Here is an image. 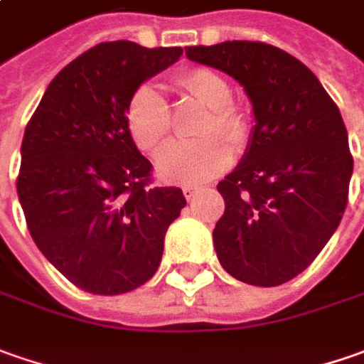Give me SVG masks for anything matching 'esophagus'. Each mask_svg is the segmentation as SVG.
I'll return each mask as SVG.
<instances>
[{
    "mask_svg": "<svg viewBox=\"0 0 364 364\" xmlns=\"http://www.w3.org/2000/svg\"><path fill=\"white\" fill-rule=\"evenodd\" d=\"M201 191V185H183V196L187 199H193Z\"/></svg>",
    "mask_w": 364,
    "mask_h": 364,
    "instance_id": "34e87169",
    "label": "esophagus"
}]
</instances>
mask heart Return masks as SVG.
I'll return each instance as SVG.
<instances>
[{"label": "heart", "mask_w": 364, "mask_h": 364, "mask_svg": "<svg viewBox=\"0 0 364 364\" xmlns=\"http://www.w3.org/2000/svg\"><path fill=\"white\" fill-rule=\"evenodd\" d=\"M175 87L208 107L196 142H177L159 156V175L168 183L201 185L232 163L234 149L245 146L250 136V119L236 102L232 89L220 73L205 67H191L175 75ZM126 128L134 144L146 154L159 152L171 134V109L159 89L140 85L126 105ZM213 134V136H210Z\"/></svg>", "instance_id": "obj_1"}]
</instances>
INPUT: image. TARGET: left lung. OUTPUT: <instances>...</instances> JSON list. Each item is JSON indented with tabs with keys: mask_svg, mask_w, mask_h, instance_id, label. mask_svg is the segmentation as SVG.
Masks as SVG:
<instances>
[{
	"mask_svg": "<svg viewBox=\"0 0 364 364\" xmlns=\"http://www.w3.org/2000/svg\"><path fill=\"white\" fill-rule=\"evenodd\" d=\"M185 55L234 77L257 119L242 163L218 183L226 203L213 228L218 259L250 285L287 283L316 261L348 203L353 154L338 105L304 63L267 42Z\"/></svg>",
	"mask_w": 364,
	"mask_h": 364,
	"instance_id": "obj_1",
	"label": "left lung"
}]
</instances>
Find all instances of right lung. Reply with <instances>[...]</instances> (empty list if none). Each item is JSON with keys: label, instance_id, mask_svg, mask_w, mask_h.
Here are the masks:
<instances>
[{"label": "right lung", "instance_id": "right-lung-1", "mask_svg": "<svg viewBox=\"0 0 364 364\" xmlns=\"http://www.w3.org/2000/svg\"><path fill=\"white\" fill-rule=\"evenodd\" d=\"M183 48L102 42L56 75L28 122L18 198L40 252L79 289L132 291L163 259L187 199L152 185V165L126 128V105Z\"/></svg>", "mask_w": 364, "mask_h": 364}]
</instances>
